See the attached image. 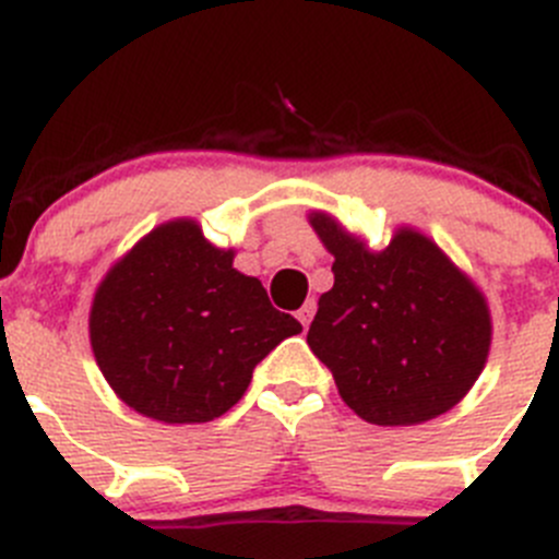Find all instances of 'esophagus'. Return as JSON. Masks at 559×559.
<instances>
[{
    "label": "esophagus",
    "mask_w": 559,
    "mask_h": 559,
    "mask_svg": "<svg viewBox=\"0 0 559 559\" xmlns=\"http://www.w3.org/2000/svg\"><path fill=\"white\" fill-rule=\"evenodd\" d=\"M313 311H317V302H313V300L302 302V308H300V311H297V319H300V324H302V328H308V324H311V319H313Z\"/></svg>",
    "instance_id": "34e87169"
}]
</instances>
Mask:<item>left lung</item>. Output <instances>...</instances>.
<instances>
[{
	"label": "left lung",
	"instance_id": "1",
	"mask_svg": "<svg viewBox=\"0 0 559 559\" xmlns=\"http://www.w3.org/2000/svg\"><path fill=\"white\" fill-rule=\"evenodd\" d=\"M308 224L335 259L308 346L333 371L344 404L373 426L426 424L453 409L489 360L484 292L412 226L371 251L322 210Z\"/></svg>",
	"mask_w": 559,
	"mask_h": 559
}]
</instances>
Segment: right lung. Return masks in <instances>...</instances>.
<instances>
[{"label":"right lung","mask_w":559,"mask_h":559,"mask_svg":"<svg viewBox=\"0 0 559 559\" xmlns=\"http://www.w3.org/2000/svg\"><path fill=\"white\" fill-rule=\"evenodd\" d=\"M193 218L155 226L111 264L90 308V344L114 393L160 424H210L253 368L302 324L270 306Z\"/></svg>","instance_id":"1"}]
</instances>
